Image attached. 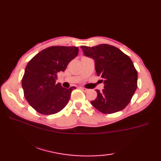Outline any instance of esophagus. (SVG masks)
<instances>
[{"label":"esophagus","mask_w":161,"mask_h":161,"mask_svg":"<svg viewBox=\"0 0 161 161\" xmlns=\"http://www.w3.org/2000/svg\"><path fill=\"white\" fill-rule=\"evenodd\" d=\"M80 89H81V90H82V91H84V92H87V91H89L88 89H87V88H84V87H80Z\"/></svg>","instance_id":"esophagus-1"}]
</instances>
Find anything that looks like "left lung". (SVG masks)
<instances>
[{
	"mask_svg": "<svg viewBox=\"0 0 161 161\" xmlns=\"http://www.w3.org/2000/svg\"><path fill=\"white\" fill-rule=\"evenodd\" d=\"M84 54L95 61L97 76L104 81L102 92L96 90L97 97L91 103L105 114L124 109L131 101L137 88L138 73L131 59L122 51L108 44L81 46Z\"/></svg>",
	"mask_w": 161,
	"mask_h": 161,
	"instance_id": "left-lung-1",
	"label": "left lung"
}]
</instances>
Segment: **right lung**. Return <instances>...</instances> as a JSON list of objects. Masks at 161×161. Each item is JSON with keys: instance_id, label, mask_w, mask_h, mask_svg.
Instances as JSON below:
<instances>
[{"instance_id": "right-lung-1", "label": "right lung", "mask_w": 161, "mask_h": 161, "mask_svg": "<svg viewBox=\"0 0 161 161\" xmlns=\"http://www.w3.org/2000/svg\"><path fill=\"white\" fill-rule=\"evenodd\" d=\"M79 49L75 46H52L41 51L30 60L22 79L24 96L41 114H57L66 107L73 89L56 83L57 74L64 71Z\"/></svg>"}]
</instances>
